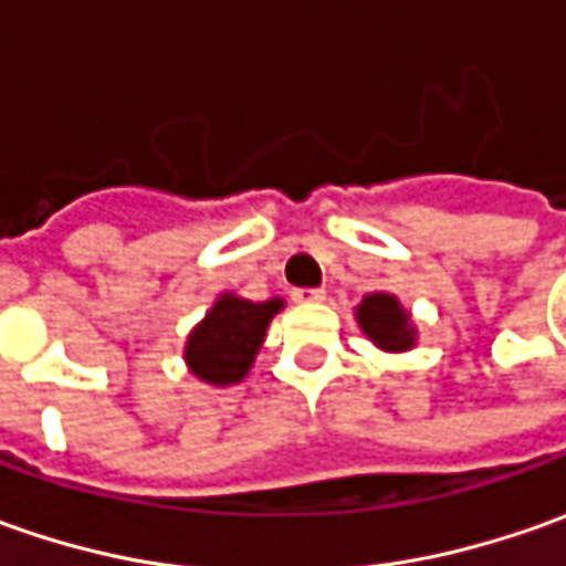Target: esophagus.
Wrapping results in <instances>:
<instances>
[{
  "label": "esophagus",
  "instance_id": "esophagus-1",
  "mask_svg": "<svg viewBox=\"0 0 566 566\" xmlns=\"http://www.w3.org/2000/svg\"><path fill=\"white\" fill-rule=\"evenodd\" d=\"M324 290H293V302L298 305H308V302H324Z\"/></svg>",
  "mask_w": 566,
  "mask_h": 566
}]
</instances>
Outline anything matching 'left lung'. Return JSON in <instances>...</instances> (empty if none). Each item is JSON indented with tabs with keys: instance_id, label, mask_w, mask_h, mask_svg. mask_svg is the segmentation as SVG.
I'll return each instance as SVG.
<instances>
[{
	"instance_id": "1",
	"label": "left lung",
	"mask_w": 566,
	"mask_h": 566,
	"mask_svg": "<svg viewBox=\"0 0 566 566\" xmlns=\"http://www.w3.org/2000/svg\"><path fill=\"white\" fill-rule=\"evenodd\" d=\"M361 334L371 339L375 346L387 353H402L416 346V327L409 321V312L400 305V298L390 293H371L361 298L356 308Z\"/></svg>"
}]
</instances>
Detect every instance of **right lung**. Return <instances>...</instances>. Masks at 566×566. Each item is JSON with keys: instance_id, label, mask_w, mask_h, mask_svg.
Wrapping results in <instances>:
<instances>
[{"instance_id": "right-lung-1", "label": "right lung", "mask_w": 566, "mask_h": 566, "mask_svg": "<svg viewBox=\"0 0 566 566\" xmlns=\"http://www.w3.org/2000/svg\"><path fill=\"white\" fill-rule=\"evenodd\" d=\"M280 308L283 298L249 302L242 295H220L205 321L188 334V371L213 387L239 384L249 375L251 361L268 334V324Z\"/></svg>"}]
</instances>
